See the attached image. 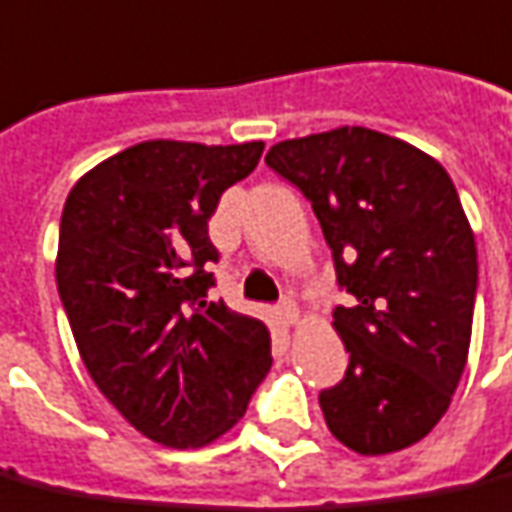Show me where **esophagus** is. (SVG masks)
I'll return each instance as SVG.
<instances>
[{
  "mask_svg": "<svg viewBox=\"0 0 512 512\" xmlns=\"http://www.w3.org/2000/svg\"><path fill=\"white\" fill-rule=\"evenodd\" d=\"M279 320H282V325H295V320H298V309H295V304L290 301V298H285L282 304H279Z\"/></svg>",
  "mask_w": 512,
  "mask_h": 512,
  "instance_id": "obj_1",
  "label": "esophagus"
}]
</instances>
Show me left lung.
Segmentation results:
<instances>
[{
  "label": "left lung",
  "instance_id": "1",
  "mask_svg": "<svg viewBox=\"0 0 512 512\" xmlns=\"http://www.w3.org/2000/svg\"><path fill=\"white\" fill-rule=\"evenodd\" d=\"M266 162L312 203L352 295L333 309L350 363L320 393L328 429L361 456L410 448L448 412L472 339L478 249L448 170L366 127L282 140Z\"/></svg>",
  "mask_w": 512,
  "mask_h": 512
}]
</instances>
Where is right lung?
I'll use <instances>...</instances> for the list:
<instances>
[{"mask_svg": "<svg viewBox=\"0 0 512 512\" xmlns=\"http://www.w3.org/2000/svg\"><path fill=\"white\" fill-rule=\"evenodd\" d=\"M263 140H146L78 179L62 211L56 287L75 344L121 418L168 448H203L244 418L271 369L255 317L206 301L208 219L257 168Z\"/></svg>", "mask_w": 512, "mask_h": 512, "instance_id": "right-lung-1", "label": "right lung"}]
</instances>
